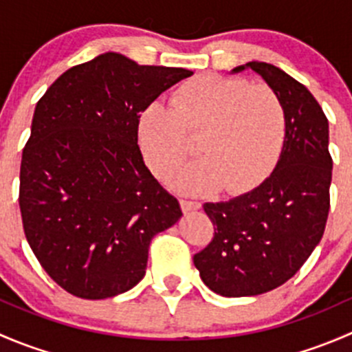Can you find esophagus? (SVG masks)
I'll list each match as a JSON object with an SVG mask.
<instances>
[{"label": "esophagus", "mask_w": 352, "mask_h": 352, "mask_svg": "<svg viewBox=\"0 0 352 352\" xmlns=\"http://www.w3.org/2000/svg\"><path fill=\"white\" fill-rule=\"evenodd\" d=\"M180 208H182L184 212L197 211V209L201 208V202H197V201H187V199H180Z\"/></svg>", "instance_id": "obj_1"}]
</instances>
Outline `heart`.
I'll list each match as a JSON object with an SVG mask.
<instances>
[{
  "mask_svg": "<svg viewBox=\"0 0 352 352\" xmlns=\"http://www.w3.org/2000/svg\"><path fill=\"white\" fill-rule=\"evenodd\" d=\"M286 133V109L272 88L219 74L187 81L172 105L153 100L138 116V144L158 177L179 168L194 150L188 134H201L204 158L172 179V186L190 194L221 187L245 194L261 186L281 160Z\"/></svg>",
  "mask_w": 352,
  "mask_h": 352,
  "instance_id": "heart-1",
  "label": "heart"
}]
</instances>
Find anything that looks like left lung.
I'll return each instance as SVG.
<instances>
[{
  "label": "left lung",
  "instance_id": "obj_1",
  "mask_svg": "<svg viewBox=\"0 0 352 352\" xmlns=\"http://www.w3.org/2000/svg\"><path fill=\"white\" fill-rule=\"evenodd\" d=\"M250 67L279 95L287 133L281 160L257 189L225 202H206L214 236L194 255L204 285L228 298L255 296L285 285L324 235L330 209L332 156L329 120L305 85L279 67Z\"/></svg>",
  "mask_w": 352,
  "mask_h": 352
}]
</instances>
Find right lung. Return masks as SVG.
Instances as JSON below:
<instances>
[{"mask_svg":"<svg viewBox=\"0 0 352 352\" xmlns=\"http://www.w3.org/2000/svg\"><path fill=\"white\" fill-rule=\"evenodd\" d=\"M184 67L117 52L69 67L35 107L20 166L27 242L67 293L104 300L144 278L151 239L182 216L144 165L138 116Z\"/></svg>","mask_w":352,"mask_h":352,"instance_id":"add662e5","label":"right lung"}]
</instances>
